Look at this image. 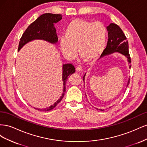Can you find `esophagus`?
Returning a JSON list of instances; mask_svg holds the SVG:
<instances>
[{"mask_svg":"<svg viewBox=\"0 0 147 147\" xmlns=\"http://www.w3.org/2000/svg\"><path fill=\"white\" fill-rule=\"evenodd\" d=\"M76 70L77 71V72H81V71H82V68L81 66L80 65H78L76 67Z\"/></svg>","mask_w":147,"mask_h":147,"instance_id":"1","label":"esophagus"}]
</instances>
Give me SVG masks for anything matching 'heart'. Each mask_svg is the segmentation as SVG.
<instances>
[{
    "instance_id": "heart-1",
    "label": "heart",
    "mask_w": 147,
    "mask_h": 147,
    "mask_svg": "<svg viewBox=\"0 0 147 147\" xmlns=\"http://www.w3.org/2000/svg\"><path fill=\"white\" fill-rule=\"evenodd\" d=\"M107 29L99 21L91 22L82 19L71 21L66 26L64 37L59 40V48L63 55L72 59L79 56L86 62L99 58L106 45Z\"/></svg>"
}]
</instances>
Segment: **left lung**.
Segmentation results:
<instances>
[{"label":"left lung","mask_w":147,"mask_h":147,"mask_svg":"<svg viewBox=\"0 0 147 147\" xmlns=\"http://www.w3.org/2000/svg\"><path fill=\"white\" fill-rule=\"evenodd\" d=\"M107 29L109 32L107 45V47L103 53H102L100 57H103L105 56L113 54V53L115 52L119 53L127 57L130 68L131 67V59L129 53L128 42L123 30L117 24L114 23H111L107 27ZM85 75L86 74L83 76V81L84 80ZM129 81L130 80L129 79L126 87H127L129 84Z\"/></svg>","instance_id":"8db88e82"}]
</instances>
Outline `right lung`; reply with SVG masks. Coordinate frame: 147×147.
I'll return each mask as SVG.
<instances>
[{
  "instance_id": "obj_1",
  "label": "right lung",
  "mask_w": 147,
  "mask_h": 147,
  "mask_svg": "<svg viewBox=\"0 0 147 147\" xmlns=\"http://www.w3.org/2000/svg\"><path fill=\"white\" fill-rule=\"evenodd\" d=\"M62 19V15L53 13H45L40 16L38 18L31 23L24 31L18 46V51L25 44L33 40H43L50 43L55 44L57 42V36L55 28L54 23H56ZM75 72V69L72 64H65L63 65V91L60 98L51 106L45 109H37L40 111L48 112L54 109L64 97L65 92V83L69 76Z\"/></svg>"
}]
</instances>
